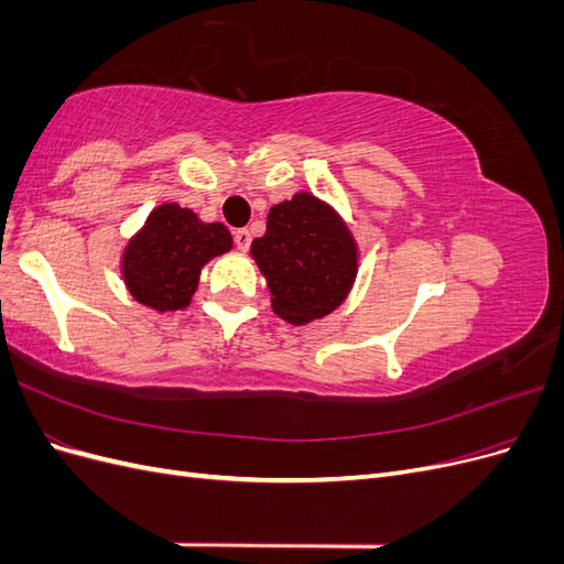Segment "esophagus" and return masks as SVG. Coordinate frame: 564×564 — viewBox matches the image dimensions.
I'll list each match as a JSON object with an SVG mask.
<instances>
[{
	"instance_id": "esophagus-1",
	"label": "esophagus",
	"mask_w": 564,
	"mask_h": 564,
	"mask_svg": "<svg viewBox=\"0 0 564 564\" xmlns=\"http://www.w3.org/2000/svg\"><path fill=\"white\" fill-rule=\"evenodd\" d=\"M235 245H237V249L240 251H247L249 249V245H251V232L249 230H237L235 232Z\"/></svg>"
}]
</instances>
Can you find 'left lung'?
<instances>
[{
    "label": "left lung",
    "mask_w": 564,
    "mask_h": 564,
    "mask_svg": "<svg viewBox=\"0 0 564 564\" xmlns=\"http://www.w3.org/2000/svg\"><path fill=\"white\" fill-rule=\"evenodd\" d=\"M251 259L268 282L272 313L303 327L348 299L360 251L334 207L313 193H296L270 209L265 235L251 242Z\"/></svg>",
    "instance_id": "left-lung-1"
}]
</instances>
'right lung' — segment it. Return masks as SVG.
I'll list each match as a JSON object with an SVG mask.
<instances>
[{
    "label": "right lung",
    "mask_w": 564,
    "mask_h": 564,
    "mask_svg": "<svg viewBox=\"0 0 564 564\" xmlns=\"http://www.w3.org/2000/svg\"><path fill=\"white\" fill-rule=\"evenodd\" d=\"M232 249L224 224H204L176 202L160 204L145 218L122 253V278L129 294L158 313L191 305L199 272L212 259Z\"/></svg>",
    "instance_id": "add662e5"
}]
</instances>
